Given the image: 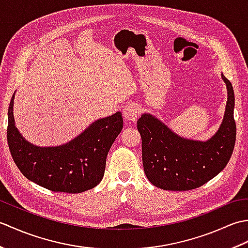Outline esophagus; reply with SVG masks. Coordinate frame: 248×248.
Returning a JSON list of instances; mask_svg holds the SVG:
<instances>
[{"mask_svg":"<svg viewBox=\"0 0 248 248\" xmlns=\"http://www.w3.org/2000/svg\"><path fill=\"white\" fill-rule=\"evenodd\" d=\"M140 109L139 105L136 104H128L127 107L124 108V117L129 121H135L140 116Z\"/></svg>","mask_w":248,"mask_h":248,"instance_id":"esophagus-1","label":"esophagus"}]
</instances>
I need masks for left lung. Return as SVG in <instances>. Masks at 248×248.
Returning a JSON list of instances; mask_svg holds the SVG:
<instances>
[{
    "label": "left lung",
    "mask_w": 248,
    "mask_h": 248,
    "mask_svg": "<svg viewBox=\"0 0 248 248\" xmlns=\"http://www.w3.org/2000/svg\"><path fill=\"white\" fill-rule=\"evenodd\" d=\"M223 124L207 141L188 140L172 133L149 114L138 120L141 136L144 171L148 180L166 191H189L203 186L228 164L234 149L236 125L233 117L234 93L230 81Z\"/></svg>",
    "instance_id": "left-lung-1"
}]
</instances>
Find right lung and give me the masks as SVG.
<instances>
[{"instance_id":"right-lung-1","label":"right lung","mask_w":248,"mask_h":248,"mask_svg":"<svg viewBox=\"0 0 248 248\" xmlns=\"http://www.w3.org/2000/svg\"><path fill=\"white\" fill-rule=\"evenodd\" d=\"M14 98L8 108L7 141L24 177L53 192L77 194L98 186L108 150L124 127L121 113L97 120L66 145L40 148L28 143L16 128Z\"/></svg>"}]
</instances>
